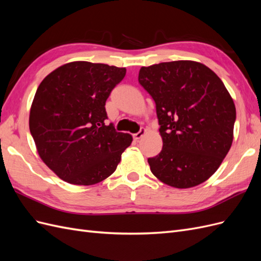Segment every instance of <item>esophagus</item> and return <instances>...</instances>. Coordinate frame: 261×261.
<instances>
[{"label": "esophagus", "mask_w": 261, "mask_h": 261, "mask_svg": "<svg viewBox=\"0 0 261 261\" xmlns=\"http://www.w3.org/2000/svg\"><path fill=\"white\" fill-rule=\"evenodd\" d=\"M146 133H147V130H146L145 128H141L138 133H136L135 135H134V139H135V140H139L141 137H143V136L145 135Z\"/></svg>", "instance_id": "1"}]
</instances>
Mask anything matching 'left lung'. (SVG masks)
<instances>
[{
	"label": "left lung",
	"mask_w": 261,
	"mask_h": 261,
	"mask_svg": "<svg viewBox=\"0 0 261 261\" xmlns=\"http://www.w3.org/2000/svg\"><path fill=\"white\" fill-rule=\"evenodd\" d=\"M138 81L155 102L163 141L161 152L148 159L152 174L175 188L203 183L233 143L236 110L224 84L195 61L143 66Z\"/></svg>",
	"instance_id": "left-lung-1"
}]
</instances>
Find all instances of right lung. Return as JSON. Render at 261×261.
Masks as SVG:
<instances>
[{
  "label": "right lung",
  "mask_w": 261,
  "mask_h": 261,
  "mask_svg": "<svg viewBox=\"0 0 261 261\" xmlns=\"http://www.w3.org/2000/svg\"><path fill=\"white\" fill-rule=\"evenodd\" d=\"M125 74V67L76 61L39 85L29 128L39 156L61 179L88 186L116 170L133 137L106 125V101Z\"/></svg>",
  "instance_id": "obj_1"
}]
</instances>
